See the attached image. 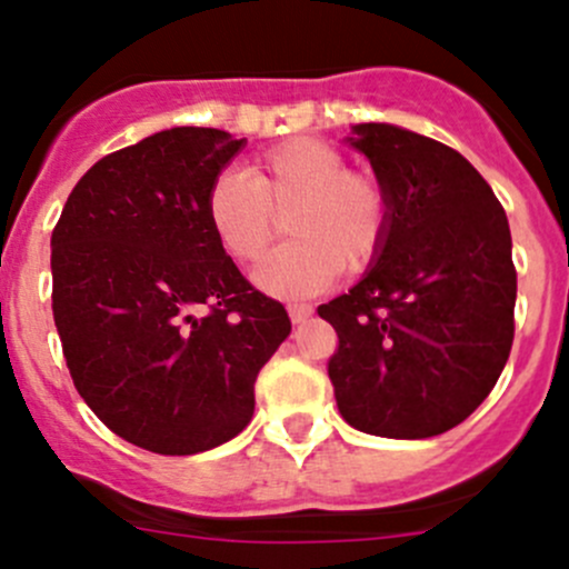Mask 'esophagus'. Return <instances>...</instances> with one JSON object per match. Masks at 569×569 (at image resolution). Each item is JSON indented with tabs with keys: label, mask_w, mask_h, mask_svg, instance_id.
Instances as JSON below:
<instances>
[{
	"label": "esophagus",
	"mask_w": 569,
	"mask_h": 569,
	"mask_svg": "<svg viewBox=\"0 0 569 569\" xmlns=\"http://www.w3.org/2000/svg\"><path fill=\"white\" fill-rule=\"evenodd\" d=\"M287 312H290V320L292 323H307L309 318H312V307H309V303H290V307H287Z\"/></svg>",
	"instance_id": "esophagus-1"
}]
</instances>
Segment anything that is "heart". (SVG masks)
I'll use <instances>...</instances> for the list:
<instances>
[{
    "label": "heart",
    "instance_id": "1",
    "mask_svg": "<svg viewBox=\"0 0 569 569\" xmlns=\"http://www.w3.org/2000/svg\"><path fill=\"white\" fill-rule=\"evenodd\" d=\"M218 246L240 266H254L284 218L292 240L254 271L271 296H312L337 271L359 273L379 257L390 232V193L368 171L348 168L346 154L318 138H292L251 162L249 171H223L204 199Z\"/></svg>",
    "mask_w": 569,
    "mask_h": 569
}]
</instances>
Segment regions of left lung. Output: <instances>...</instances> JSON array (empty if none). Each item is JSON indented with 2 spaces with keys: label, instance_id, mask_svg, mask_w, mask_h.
Returning <instances> with one entry per match:
<instances>
[{
  "label": "left lung",
  "instance_id": "8db88e82",
  "mask_svg": "<svg viewBox=\"0 0 569 569\" xmlns=\"http://www.w3.org/2000/svg\"><path fill=\"white\" fill-rule=\"evenodd\" d=\"M390 193V232L348 292L320 303L337 331V409L353 429L426 440L476 412L515 340L511 232L487 179L451 146L392 123H357Z\"/></svg>",
  "mask_w": 569,
  "mask_h": 569
}]
</instances>
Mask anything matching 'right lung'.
<instances>
[{"label": "right lung", "instance_id": "1", "mask_svg": "<svg viewBox=\"0 0 569 569\" xmlns=\"http://www.w3.org/2000/svg\"><path fill=\"white\" fill-rule=\"evenodd\" d=\"M243 143L173 127L112 151L52 232V312L77 392L112 435L162 457L238 437L290 335L282 303L246 282L207 223V190Z\"/></svg>", "mask_w": 569, "mask_h": 569}]
</instances>
